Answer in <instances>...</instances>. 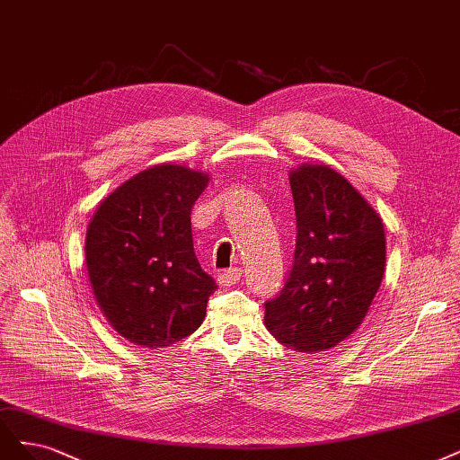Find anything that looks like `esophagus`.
I'll use <instances>...</instances> for the list:
<instances>
[{
	"label": "esophagus",
	"instance_id": "obj_1",
	"mask_svg": "<svg viewBox=\"0 0 460 460\" xmlns=\"http://www.w3.org/2000/svg\"><path fill=\"white\" fill-rule=\"evenodd\" d=\"M242 279V270L237 266L228 268V270H223L218 274V283L220 285H234Z\"/></svg>",
	"mask_w": 460,
	"mask_h": 460
}]
</instances>
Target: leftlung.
I'll use <instances>...</instances> for the list:
<instances>
[{
	"instance_id": "8db88e82",
	"label": "left lung",
	"mask_w": 460,
	"mask_h": 460,
	"mask_svg": "<svg viewBox=\"0 0 460 460\" xmlns=\"http://www.w3.org/2000/svg\"><path fill=\"white\" fill-rule=\"evenodd\" d=\"M296 217L293 264L268 298L264 323L296 352L337 346L359 327L381 288L386 262L383 220L354 186L327 165L291 172Z\"/></svg>"
}]
</instances>
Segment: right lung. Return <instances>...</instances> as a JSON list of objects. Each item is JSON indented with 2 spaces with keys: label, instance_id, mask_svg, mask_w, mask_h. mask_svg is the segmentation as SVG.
I'll return each instance as SVG.
<instances>
[{
  "label": "right lung",
  "instance_id": "right-lung-1",
  "mask_svg": "<svg viewBox=\"0 0 460 460\" xmlns=\"http://www.w3.org/2000/svg\"><path fill=\"white\" fill-rule=\"evenodd\" d=\"M205 184L208 175L188 167H150L110 194L87 228L94 296L135 344L179 342L205 318L217 283L196 259L190 223Z\"/></svg>",
  "mask_w": 460,
  "mask_h": 460
}]
</instances>
